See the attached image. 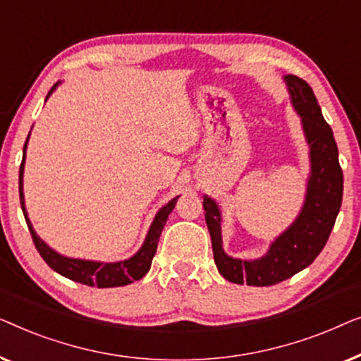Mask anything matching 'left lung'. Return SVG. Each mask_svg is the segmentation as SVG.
Wrapping results in <instances>:
<instances>
[{"label":"left lung","instance_id":"obj_1","mask_svg":"<svg viewBox=\"0 0 361 361\" xmlns=\"http://www.w3.org/2000/svg\"><path fill=\"white\" fill-rule=\"evenodd\" d=\"M294 109L301 116L304 134L311 147V176L307 195L298 219L271 243L265 257L253 262L232 258L222 250L221 212L211 197H204L206 224L211 233L217 270L227 281L248 286H273L311 265L322 252L342 206L343 173L331 126L311 86L296 75H286Z\"/></svg>","mask_w":361,"mask_h":361}]
</instances>
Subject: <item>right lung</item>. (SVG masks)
Listing matches in <instances>:
<instances>
[{"mask_svg": "<svg viewBox=\"0 0 361 361\" xmlns=\"http://www.w3.org/2000/svg\"><path fill=\"white\" fill-rule=\"evenodd\" d=\"M54 88L49 91L47 98L52 94ZM29 139V135H27ZM27 139L26 144H24V155H23V164L19 166V200H21V207L24 212V217H26L30 237H32V242L40 257L44 258V262L52 268L54 271L60 273V275L68 278V280L77 281L81 284H86V286H98V288H114V286H126L132 281L140 280L147 275V271L150 270L152 260H154V255L157 252V245H159L160 233L164 231L166 224V219H169L170 212L173 211L176 204V200L178 196L173 197L169 204L161 207V209L157 212L154 222H152L150 231L147 233L144 245L139 252L135 253L134 257L129 258V260L124 262H116V263H101V262H90V260H77V258H67L59 255L57 252H54L47 243H44L37 237V233L34 232L32 224L27 219L26 207H24V195H23V173H24V157H26V147H27Z\"/></svg>", "mask_w": 361, "mask_h": 361, "instance_id": "add662e5", "label": "right lung"}]
</instances>
